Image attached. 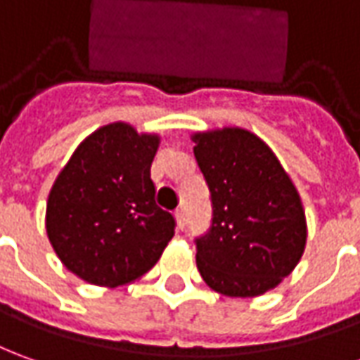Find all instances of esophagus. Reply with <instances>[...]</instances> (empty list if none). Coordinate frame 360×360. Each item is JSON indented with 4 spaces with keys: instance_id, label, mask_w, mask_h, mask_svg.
I'll list each match as a JSON object with an SVG mask.
<instances>
[{
    "instance_id": "esophagus-1",
    "label": "esophagus",
    "mask_w": 360,
    "mask_h": 360,
    "mask_svg": "<svg viewBox=\"0 0 360 360\" xmlns=\"http://www.w3.org/2000/svg\"><path fill=\"white\" fill-rule=\"evenodd\" d=\"M174 217H176V227H178V229H184V225H186L184 212H182V210H176Z\"/></svg>"
}]
</instances>
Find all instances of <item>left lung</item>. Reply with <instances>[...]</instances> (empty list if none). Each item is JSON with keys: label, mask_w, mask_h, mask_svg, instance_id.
<instances>
[{"label": "left lung", "mask_w": 360, "mask_h": 360, "mask_svg": "<svg viewBox=\"0 0 360 360\" xmlns=\"http://www.w3.org/2000/svg\"><path fill=\"white\" fill-rule=\"evenodd\" d=\"M194 156L212 194V227L195 239L204 282L231 298L276 288L306 249V213L276 155L255 133H195Z\"/></svg>", "instance_id": "obj_1"}]
</instances>
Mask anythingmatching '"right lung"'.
<instances>
[{"mask_svg": "<svg viewBox=\"0 0 360 360\" xmlns=\"http://www.w3.org/2000/svg\"><path fill=\"white\" fill-rule=\"evenodd\" d=\"M158 143V135L129 123H109L84 139L56 176L46 235L82 280L108 288L131 284L174 237V217L156 205L150 180Z\"/></svg>", "mask_w": 360, "mask_h": 360, "instance_id": "1", "label": "right lung"}]
</instances>
